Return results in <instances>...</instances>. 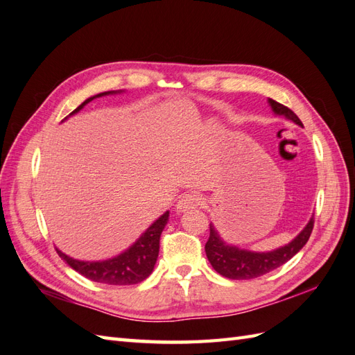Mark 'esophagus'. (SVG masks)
Masks as SVG:
<instances>
[{"mask_svg": "<svg viewBox=\"0 0 355 355\" xmlns=\"http://www.w3.org/2000/svg\"><path fill=\"white\" fill-rule=\"evenodd\" d=\"M202 198L198 194H194V192H191V194H184L179 201H178V211H188L191 209H197L201 206Z\"/></svg>", "mask_w": 355, "mask_h": 355, "instance_id": "obj_1", "label": "esophagus"}]
</instances>
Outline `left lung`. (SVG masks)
Masks as SVG:
<instances>
[{"mask_svg": "<svg viewBox=\"0 0 355 355\" xmlns=\"http://www.w3.org/2000/svg\"><path fill=\"white\" fill-rule=\"evenodd\" d=\"M270 105L275 114L284 115L287 120H292L299 125H304L302 121L299 120V116L292 110H288L287 106L272 99H270ZM313 228L314 216L311 218L306 227L300 231V234L292 243H288L274 252L254 253L223 243L218 231L214 230V227L210 223V235L204 249H206L207 259L211 263L214 271L223 277L231 278V280H250V278H256L271 272L275 268L282 266L283 263L292 259V257L306 244L311 232H313Z\"/></svg>", "mask_w": 355, "mask_h": 355, "instance_id": "8db88e82", "label": "left lung"}]
</instances>
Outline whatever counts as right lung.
Listing matches in <instances>:
<instances>
[{"label":"right lung","mask_w":355,"mask_h":355,"mask_svg":"<svg viewBox=\"0 0 355 355\" xmlns=\"http://www.w3.org/2000/svg\"><path fill=\"white\" fill-rule=\"evenodd\" d=\"M114 92H105L89 98L84 101L77 110L71 114L78 112L85 103L92 102L94 98H101L103 94H110ZM168 220V211H166L163 216L158 218L151 227H149L130 249L124 253L118 254L112 259L103 261V262H84L72 259V257L62 253L56 249L58 254L65 261L72 270L78 274L89 278L96 283L111 284V286H130L144 282L149 274L153 272L154 265L157 262L158 252H159V237L163 232L166 223Z\"/></svg>","instance_id":"1"}]
</instances>
